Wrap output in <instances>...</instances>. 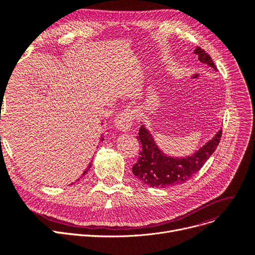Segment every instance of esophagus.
Returning <instances> with one entry per match:
<instances>
[{
	"mask_svg": "<svg viewBox=\"0 0 255 255\" xmlns=\"http://www.w3.org/2000/svg\"><path fill=\"white\" fill-rule=\"evenodd\" d=\"M134 118H135L134 110H133L132 107H128L127 110L120 113L117 116V118L115 119V125L120 130L127 131L131 128L133 121H134Z\"/></svg>",
	"mask_w": 255,
	"mask_h": 255,
	"instance_id": "34e87169",
	"label": "esophagus"
}]
</instances>
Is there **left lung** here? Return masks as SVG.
<instances>
[{"instance_id": "left-lung-1", "label": "left lung", "mask_w": 255, "mask_h": 255, "mask_svg": "<svg viewBox=\"0 0 255 255\" xmlns=\"http://www.w3.org/2000/svg\"><path fill=\"white\" fill-rule=\"evenodd\" d=\"M199 62L209 65L214 70H217L209 53L200 47L194 50ZM222 130L202 148L190 156L171 157L164 154L158 148L155 140L143 125L139 128L137 139L141 143V151L137 162L132 166V172L139 181L150 187L167 188V187L181 185L191 179L193 175L203 167L209 157L216 150L219 144Z\"/></svg>"}]
</instances>
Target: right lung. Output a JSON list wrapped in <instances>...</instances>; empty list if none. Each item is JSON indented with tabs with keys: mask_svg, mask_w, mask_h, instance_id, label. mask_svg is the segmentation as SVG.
Masks as SVG:
<instances>
[{
	"mask_svg": "<svg viewBox=\"0 0 255 255\" xmlns=\"http://www.w3.org/2000/svg\"><path fill=\"white\" fill-rule=\"evenodd\" d=\"M103 139H104V138H103V136H101V141H102V140H103ZM91 165H92V164H91V163H90V164H89V166H88V167H87V168H86V170H85V171H84V172H83V175H82V177H84V176H85V175H86V173H87V172H88V171H89V169H90V167H91ZM82 177H80V178H82Z\"/></svg>",
	"mask_w": 255,
	"mask_h": 255,
	"instance_id": "1",
	"label": "right lung"
}]
</instances>
